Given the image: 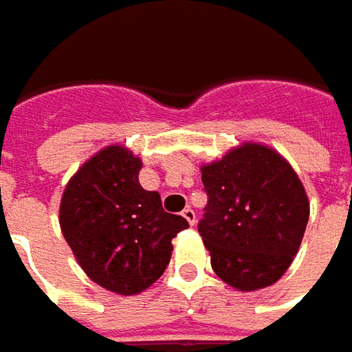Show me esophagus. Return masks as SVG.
I'll return each mask as SVG.
<instances>
[{
    "label": "esophagus",
    "mask_w": 352,
    "mask_h": 352,
    "mask_svg": "<svg viewBox=\"0 0 352 352\" xmlns=\"http://www.w3.org/2000/svg\"><path fill=\"white\" fill-rule=\"evenodd\" d=\"M183 218H185L190 226L197 224V214H195L192 208H185V210H183Z\"/></svg>",
    "instance_id": "34e87169"
}]
</instances>
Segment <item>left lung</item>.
<instances>
[{
	"label": "left lung",
	"mask_w": 352,
	"mask_h": 352,
	"mask_svg": "<svg viewBox=\"0 0 352 352\" xmlns=\"http://www.w3.org/2000/svg\"><path fill=\"white\" fill-rule=\"evenodd\" d=\"M208 204L199 234L210 265L226 285L253 292L274 285L300 249L309 200L280 153L243 142L200 165Z\"/></svg>",
	"instance_id": "left-lung-1"
}]
</instances>
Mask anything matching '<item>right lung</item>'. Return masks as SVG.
Returning <instances> with one entry per match:
<instances>
[{
	"label": "right lung",
	"mask_w": 352,
	"mask_h": 352,
	"mask_svg": "<svg viewBox=\"0 0 352 352\" xmlns=\"http://www.w3.org/2000/svg\"><path fill=\"white\" fill-rule=\"evenodd\" d=\"M142 160L111 144L91 155L67 181L60 228L83 273L120 296L152 286L171 259V239L188 228L165 212L160 192L140 185Z\"/></svg>",
	"instance_id": "right-lung-1"
}]
</instances>
